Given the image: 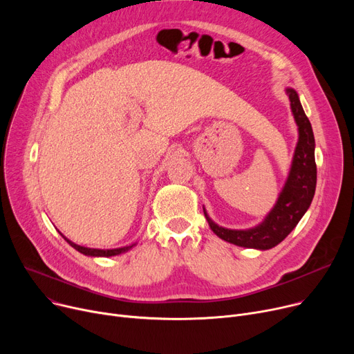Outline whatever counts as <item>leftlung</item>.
<instances>
[{
	"mask_svg": "<svg viewBox=\"0 0 354 354\" xmlns=\"http://www.w3.org/2000/svg\"><path fill=\"white\" fill-rule=\"evenodd\" d=\"M291 111L299 126V142L291 163V169L284 188L277 199L271 212L261 224L250 230H228L216 225L203 209L211 230L224 241L244 248L270 250L297 227L299 221L307 212L317 183V166L314 159V135L308 118L306 116L299 95L294 88H286Z\"/></svg>",
	"mask_w": 354,
	"mask_h": 354,
	"instance_id": "8db88e82",
	"label": "left lung"
}]
</instances>
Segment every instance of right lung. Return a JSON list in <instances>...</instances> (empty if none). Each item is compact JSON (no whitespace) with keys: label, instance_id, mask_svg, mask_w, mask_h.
<instances>
[{"label":"right lung","instance_id":"1","mask_svg":"<svg viewBox=\"0 0 354 354\" xmlns=\"http://www.w3.org/2000/svg\"><path fill=\"white\" fill-rule=\"evenodd\" d=\"M60 235L67 241V243L74 248V250H77L79 252H82V254H84V255H90V257H113V255H119V254H123V252H126V251H129L130 248L132 247H135V244H132V245H126V247H120V248H113V250H97V248H87V247H82V245H77V244H74V243H71L70 239H67L62 232H60Z\"/></svg>","mask_w":354,"mask_h":354}]
</instances>
